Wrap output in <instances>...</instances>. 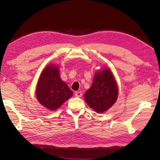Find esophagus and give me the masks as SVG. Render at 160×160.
Wrapping results in <instances>:
<instances>
[{"mask_svg":"<svg viewBox=\"0 0 160 160\" xmlns=\"http://www.w3.org/2000/svg\"><path fill=\"white\" fill-rule=\"evenodd\" d=\"M82 95V93L81 91H76L75 92V96L77 97H81Z\"/></svg>","mask_w":160,"mask_h":160,"instance_id":"1","label":"esophagus"}]
</instances>
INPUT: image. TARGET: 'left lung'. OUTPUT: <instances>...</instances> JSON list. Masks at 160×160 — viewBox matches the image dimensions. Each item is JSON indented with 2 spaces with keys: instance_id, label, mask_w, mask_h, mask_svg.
<instances>
[{
  "instance_id": "left-lung-1",
  "label": "left lung",
  "mask_w": 160,
  "mask_h": 160,
  "mask_svg": "<svg viewBox=\"0 0 160 160\" xmlns=\"http://www.w3.org/2000/svg\"><path fill=\"white\" fill-rule=\"evenodd\" d=\"M119 87L112 70L106 66L95 72L93 83L84 94L88 106L98 113L107 112L117 101Z\"/></svg>"
}]
</instances>
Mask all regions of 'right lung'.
Returning <instances> with one entry per match:
<instances>
[{
	"instance_id": "1",
	"label": "right lung",
	"mask_w": 160,
	"mask_h": 160,
	"mask_svg": "<svg viewBox=\"0 0 160 160\" xmlns=\"http://www.w3.org/2000/svg\"><path fill=\"white\" fill-rule=\"evenodd\" d=\"M73 95V92L60 76V68L49 63L42 71L36 88V96L41 105L55 111Z\"/></svg>"
}]
</instances>
